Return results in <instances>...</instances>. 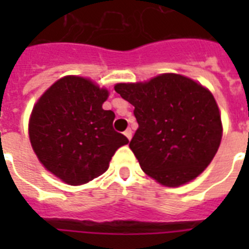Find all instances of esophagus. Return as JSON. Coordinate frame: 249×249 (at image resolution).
Here are the masks:
<instances>
[{
    "label": "esophagus",
    "mask_w": 249,
    "mask_h": 249,
    "mask_svg": "<svg viewBox=\"0 0 249 249\" xmlns=\"http://www.w3.org/2000/svg\"><path fill=\"white\" fill-rule=\"evenodd\" d=\"M124 134H125V137H126V138H128L129 141L132 140V136H133L132 129H126V130H125V132H124Z\"/></svg>",
    "instance_id": "obj_1"
}]
</instances>
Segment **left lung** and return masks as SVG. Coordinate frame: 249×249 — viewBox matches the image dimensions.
Listing matches in <instances>:
<instances>
[{"label":"left lung","mask_w":249,"mask_h":249,"mask_svg":"<svg viewBox=\"0 0 249 249\" xmlns=\"http://www.w3.org/2000/svg\"><path fill=\"white\" fill-rule=\"evenodd\" d=\"M115 90L134 106L138 129L129 147L144 173L176 187L209 165L222 137L220 111L211 91L176 73L144 84H117Z\"/></svg>","instance_id":"8db88e82"}]
</instances>
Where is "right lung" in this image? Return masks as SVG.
Wrapping results in <instances>:
<instances>
[{
	"instance_id": "1",
	"label": "right lung",
	"mask_w": 249,
	"mask_h": 249,
	"mask_svg": "<svg viewBox=\"0 0 249 249\" xmlns=\"http://www.w3.org/2000/svg\"><path fill=\"white\" fill-rule=\"evenodd\" d=\"M108 91L90 80L67 76L33 107L29 140L48 170L70 185H84L108 169L113 154L129 142L115 132V113L102 108Z\"/></svg>"
}]
</instances>
